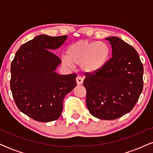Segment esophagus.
I'll return each instance as SVG.
<instances>
[{
  "label": "esophagus",
  "instance_id": "obj_1",
  "mask_svg": "<svg viewBox=\"0 0 153 153\" xmlns=\"http://www.w3.org/2000/svg\"><path fill=\"white\" fill-rule=\"evenodd\" d=\"M76 82L78 85H81L83 82V79H82L80 76H78L76 78Z\"/></svg>",
  "mask_w": 153,
  "mask_h": 153
}]
</instances>
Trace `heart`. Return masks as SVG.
<instances>
[{
    "instance_id": "obj_1",
    "label": "heart",
    "mask_w": 153,
    "mask_h": 153,
    "mask_svg": "<svg viewBox=\"0 0 153 153\" xmlns=\"http://www.w3.org/2000/svg\"><path fill=\"white\" fill-rule=\"evenodd\" d=\"M67 57L62 58L65 65H79L83 73L95 74L102 70L108 61L110 48L103 42H89L80 40L71 44L67 49Z\"/></svg>"
}]
</instances>
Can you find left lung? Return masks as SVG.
<instances>
[{
  "instance_id": "1",
  "label": "left lung",
  "mask_w": 153,
  "mask_h": 153,
  "mask_svg": "<svg viewBox=\"0 0 153 153\" xmlns=\"http://www.w3.org/2000/svg\"><path fill=\"white\" fill-rule=\"evenodd\" d=\"M112 57L96 74H86V105L99 119L113 120L129 113L143 88V65L135 49L122 39L106 38Z\"/></svg>"
}]
</instances>
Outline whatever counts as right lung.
I'll return each mask as SVG.
<instances>
[{
	"instance_id": "right-lung-1",
	"label": "right lung",
	"mask_w": 153,
	"mask_h": 153,
	"mask_svg": "<svg viewBox=\"0 0 153 153\" xmlns=\"http://www.w3.org/2000/svg\"><path fill=\"white\" fill-rule=\"evenodd\" d=\"M68 36H36L22 45L10 66V90L22 113L41 122L57 120L63 100L77 85L76 74L56 73L61 60L51 51L59 49Z\"/></svg>"
}]
</instances>
